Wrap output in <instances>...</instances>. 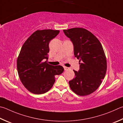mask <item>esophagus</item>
Listing matches in <instances>:
<instances>
[{"label":"esophagus","instance_id":"1","mask_svg":"<svg viewBox=\"0 0 123 123\" xmlns=\"http://www.w3.org/2000/svg\"><path fill=\"white\" fill-rule=\"evenodd\" d=\"M64 70H68L69 69V68L67 67H64Z\"/></svg>","mask_w":123,"mask_h":123}]
</instances>
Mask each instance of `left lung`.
<instances>
[{
    "label": "left lung",
    "mask_w": 123,
    "mask_h": 123,
    "mask_svg": "<svg viewBox=\"0 0 123 123\" xmlns=\"http://www.w3.org/2000/svg\"><path fill=\"white\" fill-rule=\"evenodd\" d=\"M72 42L75 57L80 60V69L74 70L75 78L69 82L74 92L86 96L96 90L105 75L107 64L101 43L92 33L82 28L63 30Z\"/></svg>",
    "instance_id": "obj_1"
}]
</instances>
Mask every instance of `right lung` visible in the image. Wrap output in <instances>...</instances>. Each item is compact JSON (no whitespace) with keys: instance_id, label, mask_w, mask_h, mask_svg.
Returning <instances> with one entry per match:
<instances>
[{"instance_id":"right-lung-1","label":"right lung","mask_w":123,"mask_h":123,"mask_svg":"<svg viewBox=\"0 0 123 123\" xmlns=\"http://www.w3.org/2000/svg\"><path fill=\"white\" fill-rule=\"evenodd\" d=\"M59 30H37L25 42L17 59V69L25 87L34 94L46 93L52 88L55 76L61 74L64 68L47 63L49 43L57 36Z\"/></svg>"}]
</instances>
